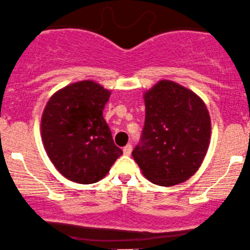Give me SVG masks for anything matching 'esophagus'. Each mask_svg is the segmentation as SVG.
Wrapping results in <instances>:
<instances>
[{
	"label": "esophagus",
	"instance_id": "obj_1",
	"mask_svg": "<svg viewBox=\"0 0 250 250\" xmlns=\"http://www.w3.org/2000/svg\"><path fill=\"white\" fill-rule=\"evenodd\" d=\"M123 152H124V155H126V156H130L131 152H132V145L131 144L126 145V146L123 148Z\"/></svg>",
	"mask_w": 250,
	"mask_h": 250
}]
</instances>
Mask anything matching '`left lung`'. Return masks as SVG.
<instances>
[{
    "label": "left lung",
    "instance_id": "left-lung-1",
    "mask_svg": "<svg viewBox=\"0 0 250 250\" xmlns=\"http://www.w3.org/2000/svg\"><path fill=\"white\" fill-rule=\"evenodd\" d=\"M145 125L132 156L153 184L172 187L195 175L208 151L211 122L203 100L170 80L144 93Z\"/></svg>",
    "mask_w": 250,
    "mask_h": 250
}]
</instances>
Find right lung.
<instances>
[{"label":"right lung","mask_w":250,"mask_h":250,"mask_svg":"<svg viewBox=\"0 0 250 250\" xmlns=\"http://www.w3.org/2000/svg\"><path fill=\"white\" fill-rule=\"evenodd\" d=\"M111 91L83 80L50 97L41 118L44 150L59 172L80 184L97 183L123 151L114 144L103 111Z\"/></svg>","instance_id":"obj_1"}]
</instances>
